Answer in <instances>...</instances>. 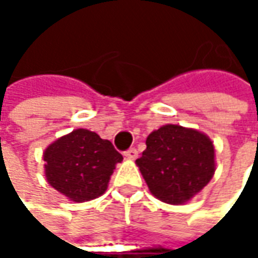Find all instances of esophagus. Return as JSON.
Wrapping results in <instances>:
<instances>
[{
  "instance_id": "1",
  "label": "esophagus",
  "mask_w": 258,
  "mask_h": 258,
  "mask_svg": "<svg viewBox=\"0 0 258 258\" xmlns=\"http://www.w3.org/2000/svg\"><path fill=\"white\" fill-rule=\"evenodd\" d=\"M123 155L126 159H136V158H138V151H136L135 148H131V149L124 151Z\"/></svg>"
}]
</instances>
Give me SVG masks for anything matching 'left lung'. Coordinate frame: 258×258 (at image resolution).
<instances>
[{
	"label": "left lung",
	"instance_id": "1",
	"mask_svg": "<svg viewBox=\"0 0 258 258\" xmlns=\"http://www.w3.org/2000/svg\"><path fill=\"white\" fill-rule=\"evenodd\" d=\"M136 165L154 197L162 203L181 205L214 176V145L200 131L165 124L146 138V149Z\"/></svg>",
	"mask_w": 258,
	"mask_h": 258
}]
</instances>
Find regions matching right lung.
Here are the masks:
<instances>
[{
  "label": "right lung",
  "mask_w": 258,
  "mask_h": 258,
  "mask_svg": "<svg viewBox=\"0 0 258 258\" xmlns=\"http://www.w3.org/2000/svg\"><path fill=\"white\" fill-rule=\"evenodd\" d=\"M47 182L73 203H85L107 189L110 175L123 156L110 141L87 129L58 138L44 151Z\"/></svg>",
  "instance_id": "1"
}]
</instances>
